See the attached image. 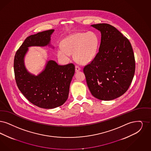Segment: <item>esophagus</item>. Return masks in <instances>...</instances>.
I'll return each instance as SVG.
<instances>
[{"label":"esophagus","instance_id":"obj_1","mask_svg":"<svg viewBox=\"0 0 151 151\" xmlns=\"http://www.w3.org/2000/svg\"><path fill=\"white\" fill-rule=\"evenodd\" d=\"M80 70H81L80 67H79L78 66H76V67H75L76 72H78L79 71H80Z\"/></svg>","mask_w":151,"mask_h":151}]
</instances>
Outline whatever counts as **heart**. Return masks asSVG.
I'll use <instances>...</instances> for the list:
<instances>
[{"label": "heart", "mask_w": 151, "mask_h": 151, "mask_svg": "<svg viewBox=\"0 0 151 151\" xmlns=\"http://www.w3.org/2000/svg\"><path fill=\"white\" fill-rule=\"evenodd\" d=\"M99 38L93 32L76 33L67 37L58 50V58L63 60L69 59L73 53L74 60L80 64L90 63L95 58L98 48Z\"/></svg>", "instance_id": "heart-1"}]
</instances>
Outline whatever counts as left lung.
<instances>
[{"mask_svg": "<svg viewBox=\"0 0 151 151\" xmlns=\"http://www.w3.org/2000/svg\"><path fill=\"white\" fill-rule=\"evenodd\" d=\"M91 26L101 33L99 52L83 68L86 82L92 95L101 100H111L128 90L134 77L135 63L131 43L118 30L108 24Z\"/></svg>", "mask_w": 151, "mask_h": 151, "instance_id": "8db88e82", "label": "left lung"}]
</instances>
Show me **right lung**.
Listing matches in <instances>:
<instances>
[{
    "label": "right lung",
    "mask_w": 151,
    "mask_h": 151,
    "mask_svg": "<svg viewBox=\"0 0 151 151\" xmlns=\"http://www.w3.org/2000/svg\"><path fill=\"white\" fill-rule=\"evenodd\" d=\"M54 31L48 30L27 37L14 59V76L19 89L30 103L45 109L58 107L66 101L75 66L72 63L59 65L55 61L48 60L44 69L35 76L27 71L24 59L30 47L51 46V36Z\"/></svg>",
    "instance_id": "add662e5"
}]
</instances>
